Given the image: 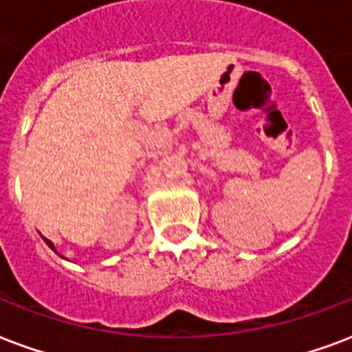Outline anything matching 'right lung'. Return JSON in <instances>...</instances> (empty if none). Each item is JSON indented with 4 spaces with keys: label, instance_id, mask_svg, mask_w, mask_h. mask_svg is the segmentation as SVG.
Listing matches in <instances>:
<instances>
[{
    "label": "right lung",
    "instance_id": "obj_1",
    "mask_svg": "<svg viewBox=\"0 0 352 352\" xmlns=\"http://www.w3.org/2000/svg\"><path fill=\"white\" fill-rule=\"evenodd\" d=\"M44 240H45V243H47V245H50V248L53 249V251H55V245H53V243H51V241L47 240V238H44Z\"/></svg>",
    "mask_w": 352,
    "mask_h": 352
}]
</instances>
